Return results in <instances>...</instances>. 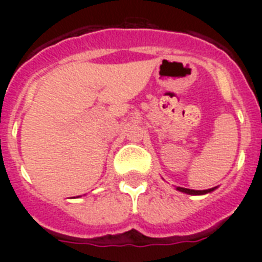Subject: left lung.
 <instances>
[{"mask_svg": "<svg viewBox=\"0 0 262 262\" xmlns=\"http://www.w3.org/2000/svg\"><path fill=\"white\" fill-rule=\"evenodd\" d=\"M214 189H215V187H212V189H209V190H190V189H185V187H180V186L176 187V190L182 191V193L189 194V195H202V194L210 193V191H212Z\"/></svg>", "mask_w": 262, "mask_h": 262, "instance_id": "8db88e82", "label": "left lung"}]
</instances>
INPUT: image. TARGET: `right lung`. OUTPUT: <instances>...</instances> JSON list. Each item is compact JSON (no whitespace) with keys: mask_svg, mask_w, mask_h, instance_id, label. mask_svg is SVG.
<instances>
[{"mask_svg":"<svg viewBox=\"0 0 262 262\" xmlns=\"http://www.w3.org/2000/svg\"><path fill=\"white\" fill-rule=\"evenodd\" d=\"M73 198H75V196H73Z\"/></svg>","mask_w":262,"mask_h":262,"instance_id":"1","label":"right lung"}]
</instances>
